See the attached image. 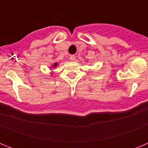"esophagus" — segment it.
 I'll return each mask as SVG.
<instances>
[{"label": "esophagus", "instance_id": "1", "mask_svg": "<svg viewBox=\"0 0 148 148\" xmlns=\"http://www.w3.org/2000/svg\"><path fill=\"white\" fill-rule=\"evenodd\" d=\"M75 59V55H71V56H70V61H74Z\"/></svg>", "mask_w": 148, "mask_h": 148}]
</instances>
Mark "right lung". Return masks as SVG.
<instances>
[{
  "instance_id": "1",
  "label": "right lung",
  "mask_w": 148,
  "mask_h": 148,
  "mask_svg": "<svg viewBox=\"0 0 148 148\" xmlns=\"http://www.w3.org/2000/svg\"><path fill=\"white\" fill-rule=\"evenodd\" d=\"M58 66V63H54V64L53 65V66H51V67L52 68H55V67H56V66Z\"/></svg>"
}]
</instances>
